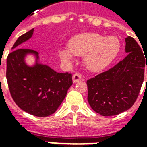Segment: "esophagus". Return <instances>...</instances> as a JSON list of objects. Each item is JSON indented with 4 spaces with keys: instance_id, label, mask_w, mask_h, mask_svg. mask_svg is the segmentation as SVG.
I'll list each match as a JSON object with an SVG mask.
<instances>
[{
    "instance_id": "esophagus-1",
    "label": "esophagus",
    "mask_w": 147,
    "mask_h": 147,
    "mask_svg": "<svg viewBox=\"0 0 147 147\" xmlns=\"http://www.w3.org/2000/svg\"><path fill=\"white\" fill-rule=\"evenodd\" d=\"M82 80V76L80 75V74L76 73L74 74L73 76H72V80H73V83H77V82H79L80 80Z\"/></svg>"
}]
</instances>
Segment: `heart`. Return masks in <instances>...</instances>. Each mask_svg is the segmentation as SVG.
<instances>
[{
    "label": "heart",
    "instance_id": "obj_1",
    "mask_svg": "<svg viewBox=\"0 0 147 147\" xmlns=\"http://www.w3.org/2000/svg\"><path fill=\"white\" fill-rule=\"evenodd\" d=\"M120 50V42L115 36L105 37L98 33H82L74 36L69 45L59 49L64 62H71L75 55L84 56V64L89 70L99 71L108 66Z\"/></svg>",
    "mask_w": 147,
    "mask_h": 147
}]
</instances>
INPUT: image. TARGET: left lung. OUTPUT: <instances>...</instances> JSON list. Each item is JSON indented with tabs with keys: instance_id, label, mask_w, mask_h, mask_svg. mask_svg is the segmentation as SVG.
I'll list each match as a JSON object with an SVG mask.
<instances>
[{
	"instance_id": "obj_1",
	"label": "left lung",
	"mask_w": 147,
	"mask_h": 147,
	"mask_svg": "<svg viewBox=\"0 0 147 147\" xmlns=\"http://www.w3.org/2000/svg\"><path fill=\"white\" fill-rule=\"evenodd\" d=\"M125 42V51L128 53L126 57L86 81L88 102L102 116H115L129 109L136 102L143 83L146 67L147 69L146 55L133 38L128 36Z\"/></svg>"
}]
</instances>
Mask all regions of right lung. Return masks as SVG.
<instances>
[{
    "instance_id": "1",
    "label": "right lung",
    "mask_w": 147,
    "mask_h": 147,
    "mask_svg": "<svg viewBox=\"0 0 147 147\" xmlns=\"http://www.w3.org/2000/svg\"><path fill=\"white\" fill-rule=\"evenodd\" d=\"M33 33L31 29L15 42L7 57L6 78L11 98L21 109L36 117H48L54 113L66 97L72 85L71 74L57 72L47 65L39 64L38 52L20 48ZM29 53L36 57V63L32 67L24 60Z\"/></svg>"
}]
</instances>
